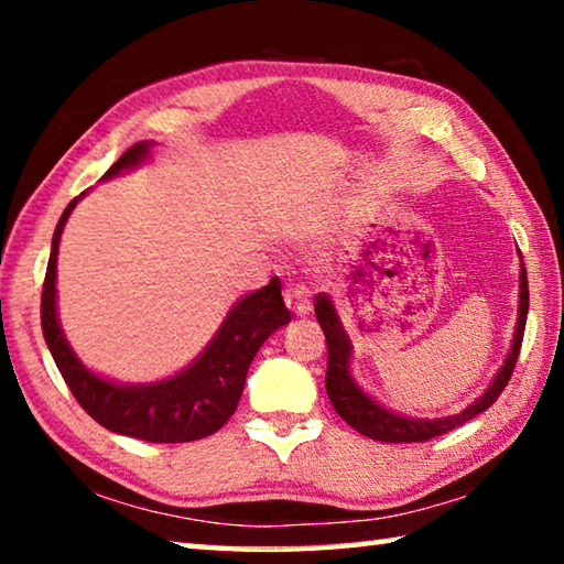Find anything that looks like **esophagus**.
I'll use <instances>...</instances> for the list:
<instances>
[{
    "label": "esophagus",
    "mask_w": 564,
    "mask_h": 564,
    "mask_svg": "<svg viewBox=\"0 0 564 564\" xmlns=\"http://www.w3.org/2000/svg\"><path fill=\"white\" fill-rule=\"evenodd\" d=\"M283 301L285 308H289L293 316H305V313H311V291L305 289V285H291V289H285Z\"/></svg>",
    "instance_id": "esophagus-1"
}]
</instances>
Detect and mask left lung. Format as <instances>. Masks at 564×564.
Instances as JSON below:
<instances>
[{
  "label": "left lung",
  "instance_id": "left-lung-1",
  "mask_svg": "<svg viewBox=\"0 0 564 564\" xmlns=\"http://www.w3.org/2000/svg\"><path fill=\"white\" fill-rule=\"evenodd\" d=\"M520 253V251H518ZM528 308H530V291H528V271H524L522 256H520V301H518V323H514L512 343L508 356H505L502 366L498 373H495L492 383L477 395L470 405L455 415L445 417H410L400 415L395 410L386 408L380 400H376L370 393H366L358 386V380L350 373V358H352V343L350 336L343 328V321L338 316L336 305H333L328 293L316 295V318L323 328V336H326L328 346V373H326V390L336 413L346 420V423L358 431L360 435L370 437V441L380 443H423L431 441L435 435H443L453 427L467 423L475 415H480L482 410H488L495 400L508 386L512 376L514 362L520 356L522 346V333H524V321H528Z\"/></svg>",
  "mask_w": 564,
  "mask_h": 564
}]
</instances>
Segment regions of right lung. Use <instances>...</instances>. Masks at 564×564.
I'll return each mask as SVG.
<instances>
[{"label":"right lung","instance_id":"obj_1","mask_svg":"<svg viewBox=\"0 0 564 564\" xmlns=\"http://www.w3.org/2000/svg\"><path fill=\"white\" fill-rule=\"evenodd\" d=\"M154 147V141L133 144L101 181L144 166ZM87 194L89 191H84L64 208L54 228L50 265L44 275L42 333L56 368L79 405L111 433L139 437L147 443H191L214 435L234 415L243 393L246 373L263 340L291 323V313L281 299L279 275L263 289L238 299L208 346L178 373L154 383H121L94 373L69 346L56 313L59 241L74 206Z\"/></svg>","mask_w":564,"mask_h":564}]
</instances>
